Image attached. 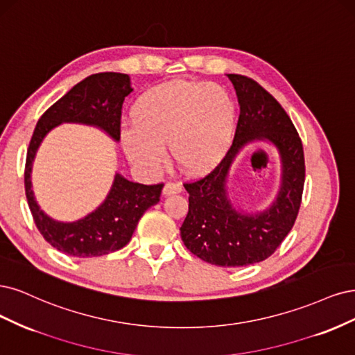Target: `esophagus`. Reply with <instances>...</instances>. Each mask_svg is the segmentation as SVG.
<instances>
[{"label": "esophagus", "instance_id": "34e87169", "mask_svg": "<svg viewBox=\"0 0 355 355\" xmlns=\"http://www.w3.org/2000/svg\"><path fill=\"white\" fill-rule=\"evenodd\" d=\"M182 190V186L178 184V182H166V184L164 186V194L165 196H171V194H177V193H181Z\"/></svg>", "mask_w": 355, "mask_h": 355}]
</instances>
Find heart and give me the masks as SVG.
<instances>
[{"label":"heart","instance_id":"b5f03b06","mask_svg":"<svg viewBox=\"0 0 355 355\" xmlns=\"http://www.w3.org/2000/svg\"><path fill=\"white\" fill-rule=\"evenodd\" d=\"M134 127L122 131L125 153L137 165L157 169L171 147L175 164L191 175L207 174L221 162L236 131V106L216 84L173 81L137 100Z\"/></svg>","mask_w":355,"mask_h":355}]
</instances>
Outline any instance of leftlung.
<instances>
[{
    "mask_svg": "<svg viewBox=\"0 0 355 355\" xmlns=\"http://www.w3.org/2000/svg\"><path fill=\"white\" fill-rule=\"evenodd\" d=\"M240 105L234 140L223 161L209 174L184 182L189 212L180 232L186 248L205 262L220 267L257 264L274 254L298 216L305 161L298 131L280 103L257 81L228 73ZM276 145L282 164L278 198L266 211H237L226 196V175L236 153L250 141Z\"/></svg>",
    "mask_w": 355,
    "mask_h": 355,
    "instance_id": "8db88e82",
    "label": "left lung"
}]
</instances>
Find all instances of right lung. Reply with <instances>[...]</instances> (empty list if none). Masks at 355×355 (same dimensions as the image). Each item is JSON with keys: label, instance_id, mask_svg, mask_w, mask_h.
<instances>
[{"label": "right lung", "instance_id": "obj_1", "mask_svg": "<svg viewBox=\"0 0 355 355\" xmlns=\"http://www.w3.org/2000/svg\"><path fill=\"white\" fill-rule=\"evenodd\" d=\"M131 91L130 76L125 73L89 75L44 112L32 134L25 165L28 205L42 237L66 255L89 258L122 249L131 240L143 214L161 199L162 182L146 186L116 174L107 198L94 212L75 223H60L40 209L32 191V164L44 137L62 122H75L93 125L118 141L122 105Z\"/></svg>", "mask_w": 355, "mask_h": 355}]
</instances>
